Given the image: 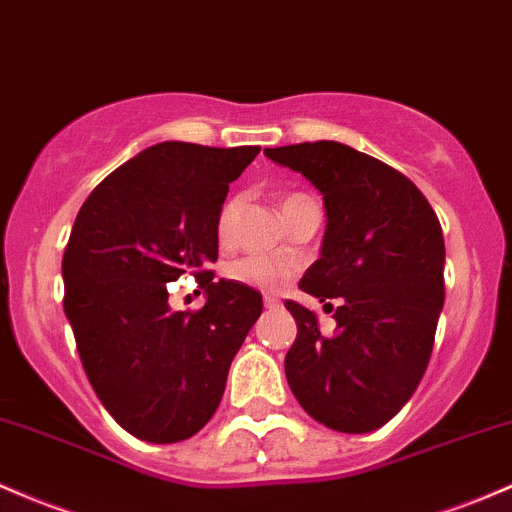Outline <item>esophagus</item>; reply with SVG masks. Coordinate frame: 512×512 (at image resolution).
<instances>
[{"instance_id": "34e87169", "label": "esophagus", "mask_w": 512, "mask_h": 512, "mask_svg": "<svg viewBox=\"0 0 512 512\" xmlns=\"http://www.w3.org/2000/svg\"><path fill=\"white\" fill-rule=\"evenodd\" d=\"M282 306V301L277 299V296H265V308H269V311H274V308Z\"/></svg>"}]
</instances>
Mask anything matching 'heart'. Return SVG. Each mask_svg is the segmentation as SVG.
I'll use <instances>...</instances> for the list:
<instances>
[{
  "instance_id": "1",
  "label": "heart",
  "mask_w": 512,
  "mask_h": 512,
  "mask_svg": "<svg viewBox=\"0 0 512 512\" xmlns=\"http://www.w3.org/2000/svg\"><path fill=\"white\" fill-rule=\"evenodd\" d=\"M308 196L303 194H289L284 196L282 201V211L289 209V206L299 204V201H306ZM235 211H238V201L228 199L226 204L221 206L218 211V221H216V235L221 243H228L230 235H233V223H235ZM226 277L230 282H238L250 286V289H260V291H272L279 289L289 277V269H286L284 262L274 260V257H265V255H250V257H240V260H233L226 267Z\"/></svg>"
}]
</instances>
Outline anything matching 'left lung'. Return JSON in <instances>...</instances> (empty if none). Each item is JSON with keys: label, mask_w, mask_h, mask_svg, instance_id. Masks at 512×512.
Segmentation results:
<instances>
[{"label": "left lung", "mask_w": 512, "mask_h": 512, "mask_svg": "<svg viewBox=\"0 0 512 512\" xmlns=\"http://www.w3.org/2000/svg\"><path fill=\"white\" fill-rule=\"evenodd\" d=\"M323 194L320 257L299 289L333 311L286 301L299 325L284 372L296 401L325 428L372 432L406 406L428 369L445 303V238L420 189L384 162L335 140L265 148Z\"/></svg>", "instance_id": "left-lung-1"}]
</instances>
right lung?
<instances>
[{
  "label": "right lung",
  "instance_id": "1",
  "mask_svg": "<svg viewBox=\"0 0 512 512\" xmlns=\"http://www.w3.org/2000/svg\"><path fill=\"white\" fill-rule=\"evenodd\" d=\"M257 153V145H150L77 213L63 255L65 316L94 393L138 440L170 445L204 428L260 318V291L206 272L218 260L228 184ZM187 271L207 296L196 314L169 308L166 284Z\"/></svg>",
  "mask_w": 512,
  "mask_h": 512
}]
</instances>
